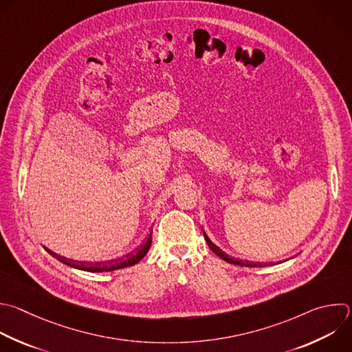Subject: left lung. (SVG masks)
<instances>
[{"label": "left lung", "mask_w": 352, "mask_h": 352, "mask_svg": "<svg viewBox=\"0 0 352 352\" xmlns=\"http://www.w3.org/2000/svg\"><path fill=\"white\" fill-rule=\"evenodd\" d=\"M203 235H204V239H206L208 248H210L219 258H222L223 261H226V263H229V264H235V265H241V267H252V268H253V267H271V265H274V264H271V263H252V261H245V260H239V258L232 257V256L226 254L225 252H222L219 248H217V246L210 241V238L207 236V233L204 232V229H203Z\"/></svg>", "instance_id": "obj_1"}]
</instances>
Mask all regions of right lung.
I'll return each mask as SVG.
<instances>
[{"mask_svg":"<svg viewBox=\"0 0 352 352\" xmlns=\"http://www.w3.org/2000/svg\"><path fill=\"white\" fill-rule=\"evenodd\" d=\"M152 245V232L149 233L148 239L145 241V243H142L138 249L133 250L131 253L126 254L124 257L120 258H116V260H110V261H98V263H91V261H77V260H69L66 257H62L51 250H48V253L55 257L56 260H59L60 263L80 270V271H85V272H110V271H117V270H122V268H127V267H133L137 263H140L146 253L149 252V248Z\"/></svg>","mask_w":352,"mask_h":352,"instance_id":"obj_1","label":"right lung"}]
</instances>
